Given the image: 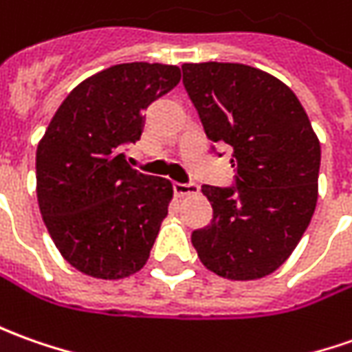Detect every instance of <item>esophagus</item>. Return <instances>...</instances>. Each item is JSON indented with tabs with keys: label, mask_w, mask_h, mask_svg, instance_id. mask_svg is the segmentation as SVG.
Returning a JSON list of instances; mask_svg holds the SVG:
<instances>
[{
	"label": "esophagus",
	"mask_w": 352,
	"mask_h": 352,
	"mask_svg": "<svg viewBox=\"0 0 352 352\" xmlns=\"http://www.w3.org/2000/svg\"><path fill=\"white\" fill-rule=\"evenodd\" d=\"M177 196H195L200 192V186L195 183H173Z\"/></svg>",
	"instance_id": "esophagus-1"
}]
</instances>
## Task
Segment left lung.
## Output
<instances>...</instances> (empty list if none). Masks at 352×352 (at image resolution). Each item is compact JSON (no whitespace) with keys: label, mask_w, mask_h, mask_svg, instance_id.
Segmentation results:
<instances>
[{"label":"left lung","mask_w":352,"mask_h":352,"mask_svg":"<svg viewBox=\"0 0 352 352\" xmlns=\"http://www.w3.org/2000/svg\"><path fill=\"white\" fill-rule=\"evenodd\" d=\"M183 85L206 136L233 148L235 186H202L214 219L190 241L204 266L233 281L274 274L318 202L320 140L295 92L243 63H185Z\"/></svg>","instance_id":"left-lung-1"}]
</instances>
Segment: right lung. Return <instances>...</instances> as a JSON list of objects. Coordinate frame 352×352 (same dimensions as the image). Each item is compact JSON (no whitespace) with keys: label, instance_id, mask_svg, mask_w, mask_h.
<instances>
[{"label":"right lung","instance_id":"1","mask_svg":"<svg viewBox=\"0 0 352 352\" xmlns=\"http://www.w3.org/2000/svg\"><path fill=\"white\" fill-rule=\"evenodd\" d=\"M181 80V69L121 63L88 76L52 117L36 150V195L57 250L98 279L142 270L173 185L129 166L125 148L142 135V111Z\"/></svg>","mask_w":352,"mask_h":352}]
</instances>
